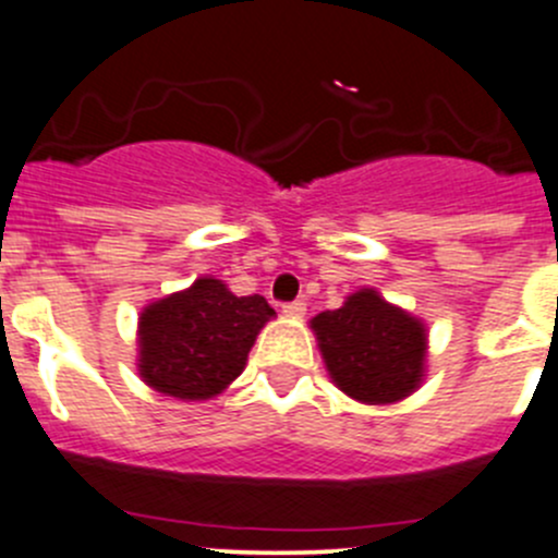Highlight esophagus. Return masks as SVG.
<instances>
[{
    "label": "esophagus",
    "instance_id": "obj_1",
    "mask_svg": "<svg viewBox=\"0 0 558 558\" xmlns=\"http://www.w3.org/2000/svg\"><path fill=\"white\" fill-rule=\"evenodd\" d=\"M281 312L287 314V317H303V314H306V303L303 301H290V303H284V306H281Z\"/></svg>",
    "mask_w": 558,
    "mask_h": 558
}]
</instances>
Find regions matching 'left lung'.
Segmentation results:
<instances>
[{
    "mask_svg": "<svg viewBox=\"0 0 558 558\" xmlns=\"http://www.w3.org/2000/svg\"><path fill=\"white\" fill-rule=\"evenodd\" d=\"M312 330L336 388L363 404L407 399L426 377V325L372 287L317 314Z\"/></svg>",
    "mask_w": 558,
    "mask_h": 558,
    "instance_id": "left-lung-1",
    "label": "left lung"
}]
</instances>
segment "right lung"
<instances>
[{
	"label": "right lung",
	"instance_id": "right-lung-1",
	"mask_svg": "<svg viewBox=\"0 0 558 558\" xmlns=\"http://www.w3.org/2000/svg\"><path fill=\"white\" fill-rule=\"evenodd\" d=\"M274 314L263 295L239 298L219 279L201 277L143 308L137 372L148 388L173 399H214L244 372L257 333Z\"/></svg>",
	"mask_w": 558,
	"mask_h": 558
}]
</instances>
